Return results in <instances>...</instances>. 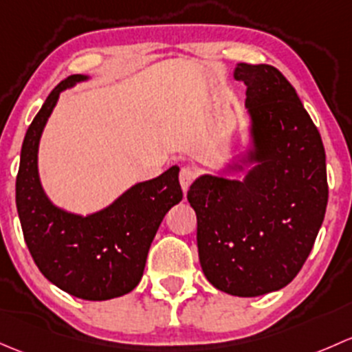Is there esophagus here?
<instances>
[{
	"label": "esophagus",
	"mask_w": 352,
	"mask_h": 352,
	"mask_svg": "<svg viewBox=\"0 0 352 352\" xmlns=\"http://www.w3.org/2000/svg\"><path fill=\"white\" fill-rule=\"evenodd\" d=\"M195 176H197V173H195L193 168H190V166H184V168H181L179 184H181V190H183L184 193L190 190V186H191V183H193Z\"/></svg>",
	"instance_id": "esophagus-1"
}]
</instances>
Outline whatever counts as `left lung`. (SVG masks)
Masks as SVG:
<instances>
[{"instance_id": "left-lung-1", "label": "left lung", "mask_w": 352, "mask_h": 352, "mask_svg": "<svg viewBox=\"0 0 352 352\" xmlns=\"http://www.w3.org/2000/svg\"><path fill=\"white\" fill-rule=\"evenodd\" d=\"M234 79L248 86V139L223 164L230 176H198L188 201L206 280L229 295L261 296L285 288L314 248L329 198L325 151L276 67L239 63Z\"/></svg>"}]
</instances>
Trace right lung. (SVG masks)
Listing matches in <instances>:
<instances>
[{"mask_svg": "<svg viewBox=\"0 0 352 352\" xmlns=\"http://www.w3.org/2000/svg\"><path fill=\"white\" fill-rule=\"evenodd\" d=\"M89 76H69L52 89L25 133L16 176V210L35 264L52 285L76 298L103 302L132 292L142 280L149 248L166 213L183 200L179 168L132 184L110 205L81 215L47 197L38 146L60 93Z\"/></svg>", "mask_w": 352, "mask_h": 352, "instance_id": "obj_1", "label": "right lung"}]
</instances>
